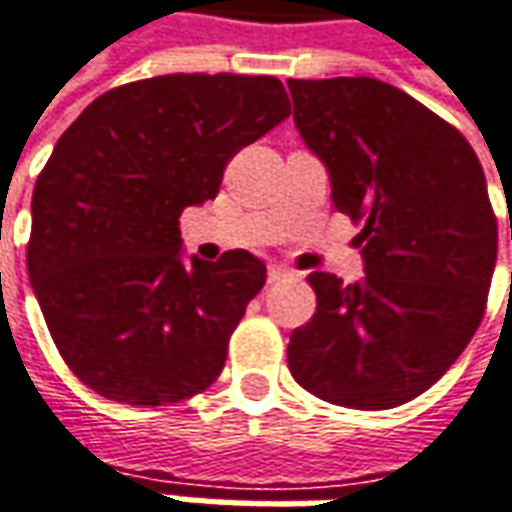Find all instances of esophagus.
Here are the masks:
<instances>
[{"label":"esophagus","mask_w":512,"mask_h":512,"mask_svg":"<svg viewBox=\"0 0 512 512\" xmlns=\"http://www.w3.org/2000/svg\"><path fill=\"white\" fill-rule=\"evenodd\" d=\"M285 277H291V271L283 269V266H269V283H280Z\"/></svg>","instance_id":"esophagus-1"}]
</instances>
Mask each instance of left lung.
Returning <instances> with one entry per match:
<instances>
[{"label": "left lung", "instance_id": "left-lung-1", "mask_svg": "<svg viewBox=\"0 0 512 512\" xmlns=\"http://www.w3.org/2000/svg\"><path fill=\"white\" fill-rule=\"evenodd\" d=\"M288 89L367 271L353 285L308 274L316 314L291 333L288 370L336 406H401L446 375L485 316L499 243L485 173L454 125L389 83Z\"/></svg>", "mask_w": 512, "mask_h": 512}]
</instances>
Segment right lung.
I'll list each match as a JSON object with an SVG mask.
<instances>
[{
  "mask_svg": "<svg viewBox=\"0 0 512 512\" xmlns=\"http://www.w3.org/2000/svg\"><path fill=\"white\" fill-rule=\"evenodd\" d=\"M288 114L271 75L176 72L109 89L55 142L27 271L58 353L97 395L165 406L221 375L266 266L246 249L184 266L179 218Z\"/></svg>",
  "mask_w": 512,
  "mask_h": 512,
  "instance_id": "1",
  "label": "right lung"
}]
</instances>
